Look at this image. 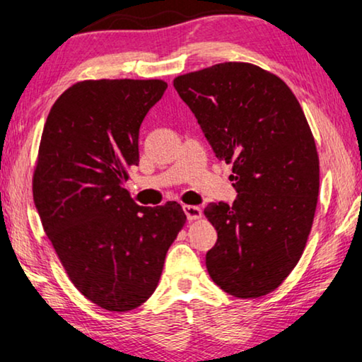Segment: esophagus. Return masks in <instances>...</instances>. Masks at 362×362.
<instances>
[{"label": "esophagus", "instance_id": "esophagus-1", "mask_svg": "<svg viewBox=\"0 0 362 362\" xmlns=\"http://www.w3.org/2000/svg\"><path fill=\"white\" fill-rule=\"evenodd\" d=\"M182 211H185L187 220H199L202 217V209L197 206H185Z\"/></svg>", "mask_w": 362, "mask_h": 362}]
</instances>
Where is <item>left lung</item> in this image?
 <instances>
[{
	"label": "left lung",
	"instance_id": "obj_1",
	"mask_svg": "<svg viewBox=\"0 0 362 362\" xmlns=\"http://www.w3.org/2000/svg\"><path fill=\"white\" fill-rule=\"evenodd\" d=\"M218 160L232 165V206L204 209L217 230L206 255L212 281L230 296L256 298L281 286L300 259L315 217L320 161L291 88L245 62L176 76Z\"/></svg>",
	"mask_w": 362,
	"mask_h": 362
}]
</instances>
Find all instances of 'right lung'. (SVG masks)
Listing matches in <instances>:
<instances>
[{
  "label": "right lung",
  "instance_id": "1",
  "mask_svg": "<svg viewBox=\"0 0 362 362\" xmlns=\"http://www.w3.org/2000/svg\"><path fill=\"white\" fill-rule=\"evenodd\" d=\"M163 80H85L52 106L33 176L34 204L70 281L109 312L153 294L166 251L186 223L175 201L134 202L125 181L139 165V130Z\"/></svg>",
  "mask_w": 362,
  "mask_h": 362
}]
</instances>
